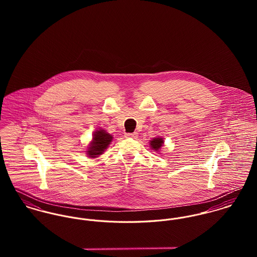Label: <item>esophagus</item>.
<instances>
[{
	"label": "esophagus",
	"mask_w": 257,
	"mask_h": 257,
	"mask_svg": "<svg viewBox=\"0 0 257 257\" xmlns=\"http://www.w3.org/2000/svg\"><path fill=\"white\" fill-rule=\"evenodd\" d=\"M125 138L126 139H137L138 138V134L137 133H133V134H125Z\"/></svg>",
	"instance_id": "obj_1"
}]
</instances>
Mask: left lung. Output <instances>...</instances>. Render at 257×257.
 Wrapping results in <instances>:
<instances>
[{
    "label": "left lung",
    "mask_w": 257,
    "mask_h": 257,
    "mask_svg": "<svg viewBox=\"0 0 257 257\" xmlns=\"http://www.w3.org/2000/svg\"><path fill=\"white\" fill-rule=\"evenodd\" d=\"M149 145L150 147L152 148V150H154L155 152L159 153L162 147L164 146V139L161 138V137H156V138H153L150 142H149Z\"/></svg>",
    "instance_id": "8db88e82"
}]
</instances>
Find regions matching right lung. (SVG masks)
Listing matches in <instances>:
<instances>
[{
	"instance_id": "1",
	"label": "right lung",
	"mask_w": 257,
	"mask_h": 257,
	"mask_svg": "<svg viewBox=\"0 0 257 257\" xmlns=\"http://www.w3.org/2000/svg\"><path fill=\"white\" fill-rule=\"evenodd\" d=\"M112 142V136L103 128L94 132L92 141L86 149V154L90 158H97L102 155Z\"/></svg>"
}]
</instances>
